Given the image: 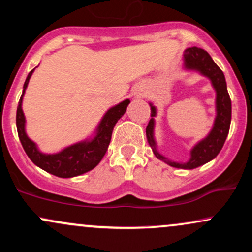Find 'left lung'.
<instances>
[{
    "mask_svg": "<svg viewBox=\"0 0 252 252\" xmlns=\"http://www.w3.org/2000/svg\"><path fill=\"white\" fill-rule=\"evenodd\" d=\"M184 60L185 67L187 70L199 71L205 77L210 78L211 82H212L213 88L217 92V116L215 120V126H213L210 134L207 135V137H205L192 149L190 158L185 163L173 162V161L164 158L156 150V143L154 140V118H153L156 115V109L152 104H150V116H152V118H150L148 126H147L146 134L148 143L152 147L156 158L162 160L163 162L169 164V166L175 167V168L194 169L196 167L202 166V164L207 163L212 158H215L221 150L222 146H224L231 124V99L230 96H228L224 73L218 67V65L213 62L212 58L210 57V54L206 51L198 47L187 48L184 53Z\"/></svg>",
    "mask_w": 252,
    "mask_h": 252,
    "instance_id": "obj_1",
    "label": "left lung"
}]
</instances>
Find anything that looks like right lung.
<instances>
[{"label": "right lung", "instance_id": "1", "mask_svg": "<svg viewBox=\"0 0 252 252\" xmlns=\"http://www.w3.org/2000/svg\"><path fill=\"white\" fill-rule=\"evenodd\" d=\"M35 68H33L26 78L24 91H22L16 110L17 134H19V138L21 141L26 154L37 167L46 170L50 174L59 176V178H73V176L82 175L84 173L94 169L100 162L103 156L105 155L110 141H111L115 124L124 115L130 100H123L122 103L117 104V105L108 110V112L104 115L99 126H98L96 136L92 140L72 144V146L63 149L62 152L57 153V154H42L36 148V144L30 140L26 134V120L21 108L22 98H24L25 91L27 89L28 82H30V78Z\"/></svg>", "mask_w": 252, "mask_h": 252}]
</instances>
